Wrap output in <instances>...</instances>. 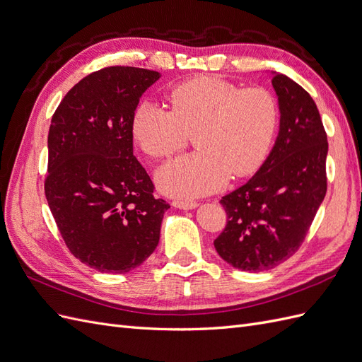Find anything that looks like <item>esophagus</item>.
I'll return each mask as SVG.
<instances>
[{"label":"esophagus","instance_id":"obj_1","mask_svg":"<svg viewBox=\"0 0 362 362\" xmlns=\"http://www.w3.org/2000/svg\"><path fill=\"white\" fill-rule=\"evenodd\" d=\"M172 205L175 208H181V210H193V208L198 206V202L196 201H181V199H175L172 201Z\"/></svg>","mask_w":362,"mask_h":362}]
</instances>
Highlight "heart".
<instances>
[{
  "label": "heart",
  "instance_id": "heart-1",
  "mask_svg": "<svg viewBox=\"0 0 362 362\" xmlns=\"http://www.w3.org/2000/svg\"><path fill=\"white\" fill-rule=\"evenodd\" d=\"M172 110L157 103L140 104L133 134L154 158H166L187 146L194 134L198 152L157 170L158 187L180 198L222 189L234 177L257 172L267 158L279 125V104L264 87H242L202 75L173 87Z\"/></svg>",
  "mask_w": 362,
  "mask_h": 362
}]
</instances>
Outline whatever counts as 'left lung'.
Instances as JSON below:
<instances>
[{
    "label": "left lung",
    "instance_id": "obj_1",
    "mask_svg": "<svg viewBox=\"0 0 362 362\" xmlns=\"http://www.w3.org/2000/svg\"><path fill=\"white\" fill-rule=\"evenodd\" d=\"M281 127L276 144L245 185L223 196L217 254L233 267L261 272L293 257L327 190V134L311 95L282 74L272 78Z\"/></svg>",
    "mask_w": 362,
    "mask_h": 362
}]
</instances>
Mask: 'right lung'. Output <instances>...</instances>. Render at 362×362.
I'll return each instance as SVG.
<instances>
[{"instance_id":"add662e5","label":"right lung","mask_w":362,"mask_h":362,"mask_svg":"<svg viewBox=\"0 0 362 362\" xmlns=\"http://www.w3.org/2000/svg\"><path fill=\"white\" fill-rule=\"evenodd\" d=\"M157 71L108 66L64 95L48 133L45 196L71 254L103 273L139 267L160 240L164 211L133 154V119Z\"/></svg>"}]
</instances>
